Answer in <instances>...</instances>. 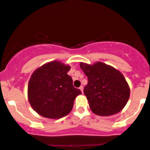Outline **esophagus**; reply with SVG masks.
I'll return each mask as SVG.
<instances>
[{
    "instance_id": "1",
    "label": "esophagus",
    "mask_w": 150,
    "mask_h": 150,
    "mask_svg": "<svg viewBox=\"0 0 150 150\" xmlns=\"http://www.w3.org/2000/svg\"><path fill=\"white\" fill-rule=\"evenodd\" d=\"M80 89L81 90V92L83 93V86H80Z\"/></svg>"
}]
</instances>
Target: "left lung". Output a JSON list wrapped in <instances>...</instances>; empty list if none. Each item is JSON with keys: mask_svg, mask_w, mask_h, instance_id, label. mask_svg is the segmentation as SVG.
<instances>
[{"mask_svg": "<svg viewBox=\"0 0 150 150\" xmlns=\"http://www.w3.org/2000/svg\"><path fill=\"white\" fill-rule=\"evenodd\" d=\"M80 68L88 78L84 93L92 112L106 116L121 111L130 97V88L123 75L101 62L92 65L81 63Z\"/></svg>", "mask_w": 150, "mask_h": 150, "instance_id": "1", "label": "left lung"}]
</instances>
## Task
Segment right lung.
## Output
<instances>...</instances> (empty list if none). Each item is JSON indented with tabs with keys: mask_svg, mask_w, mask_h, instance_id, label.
I'll return each instance as SVG.
<instances>
[{
	"mask_svg": "<svg viewBox=\"0 0 150 150\" xmlns=\"http://www.w3.org/2000/svg\"><path fill=\"white\" fill-rule=\"evenodd\" d=\"M70 69L59 61L42 65L34 72L29 81L28 99L31 106L41 116L60 118L68 115L80 89L74 87L68 75Z\"/></svg>",
	"mask_w": 150,
	"mask_h": 150,
	"instance_id": "1",
	"label": "right lung"
}]
</instances>
